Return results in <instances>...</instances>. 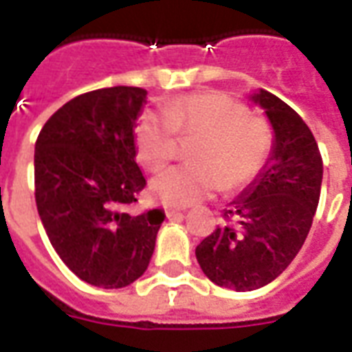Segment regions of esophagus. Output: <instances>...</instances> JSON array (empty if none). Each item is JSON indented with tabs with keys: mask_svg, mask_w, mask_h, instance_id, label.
<instances>
[{
	"mask_svg": "<svg viewBox=\"0 0 352 352\" xmlns=\"http://www.w3.org/2000/svg\"><path fill=\"white\" fill-rule=\"evenodd\" d=\"M165 214H167L168 218H173V216L176 214H182V209H178V207H165Z\"/></svg>",
	"mask_w": 352,
	"mask_h": 352,
	"instance_id": "obj_1",
	"label": "esophagus"
}]
</instances>
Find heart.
I'll return each mask as SVG.
<instances>
[{
    "instance_id": "b5f03b06",
    "label": "heart",
    "mask_w": 352,
    "mask_h": 352,
    "mask_svg": "<svg viewBox=\"0 0 352 352\" xmlns=\"http://www.w3.org/2000/svg\"><path fill=\"white\" fill-rule=\"evenodd\" d=\"M180 138H198L192 165H178L153 179L163 204L187 207L223 187L252 184L272 154L271 123L251 114L227 92L201 91L168 100L160 111H143L134 129L136 156L148 170H160L178 153Z\"/></svg>"
}]
</instances>
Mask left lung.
I'll return each instance as SVG.
<instances>
[{
	"label": "left lung",
	"mask_w": 352,
	"mask_h": 352,
	"mask_svg": "<svg viewBox=\"0 0 352 352\" xmlns=\"http://www.w3.org/2000/svg\"><path fill=\"white\" fill-rule=\"evenodd\" d=\"M252 100L274 129L271 162L196 247L205 276L234 291L263 287L287 269L311 230L323 176L318 143L298 112L263 89Z\"/></svg>",
	"instance_id": "8db88e82"
}]
</instances>
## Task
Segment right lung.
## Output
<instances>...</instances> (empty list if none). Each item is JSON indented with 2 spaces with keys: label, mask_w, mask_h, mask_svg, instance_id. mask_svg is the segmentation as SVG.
Wrapping results in <instances>:
<instances>
[{
  "label": "right lung",
  "mask_w": 352,
  "mask_h": 352,
  "mask_svg": "<svg viewBox=\"0 0 352 352\" xmlns=\"http://www.w3.org/2000/svg\"><path fill=\"white\" fill-rule=\"evenodd\" d=\"M147 96L109 87L67 101L43 125L34 153V196L50 243L83 282L131 285L147 271L162 209L134 212L145 178L134 127Z\"/></svg>",
  "instance_id": "right-lung-1"
}]
</instances>
